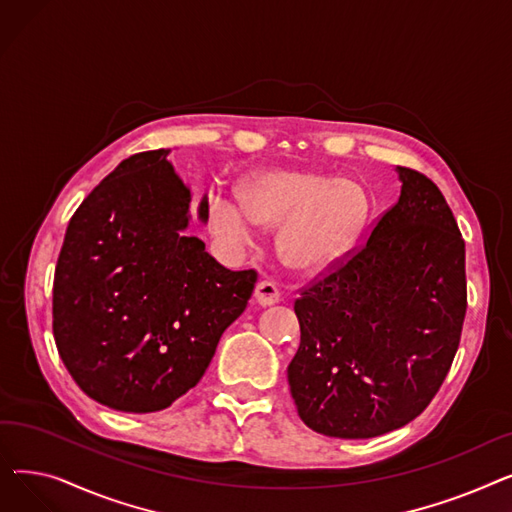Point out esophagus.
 <instances>
[{
    "mask_svg": "<svg viewBox=\"0 0 512 512\" xmlns=\"http://www.w3.org/2000/svg\"><path fill=\"white\" fill-rule=\"evenodd\" d=\"M255 299L259 305H276L280 301V286L274 280H261L255 288Z\"/></svg>",
    "mask_w": 512,
    "mask_h": 512,
    "instance_id": "obj_1",
    "label": "esophagus"
}]
</instances>
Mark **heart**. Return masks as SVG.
<instances>
[{"mask_svg": "<svg viewBox=\"0 0 512 512\" xmlns=\"http://www.w3.org/2000/svg\"><path fill=\"white\" fill-rule=\"evenodd\" d=\"M238 199L211 201L215 232L234 245H247L255 224H280V257L301 272L336 263L353 247L367 218V197L357 182L305 170L257 172L238 186Z\"/></svg>", "mask_w": 512, "mask_h": 512, "instance_id": "obj_1", "label": "heart"}]
</instances>
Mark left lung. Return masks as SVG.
<instances>
[{
	"mask_svg": "<svg viewBox=\"0 0 512 512\" xmlns=\"http://www.w3.org/2000/svg\"><path fill=\"white\" fill-rule=\"evenodd\" d=\"M396 170L398 201L294 301L301 344L290 394L305 425L330 438H375L413 421L461 342L465 240L440 188Z\"/></svg>",
	"mask_w": 512,
	"mask_h": 512,
	"instance_id": "8db88e82",
	"label": "left lung"
}]
</instances>
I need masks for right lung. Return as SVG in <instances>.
I'll return each instance as SVG.
<instances>
[{
	"label": "right lung",
	"instance_id": "add662e5",
	"mask_svg": "<svg viewBox=\"0 0 512 512\" xmlns=\"http://www.w3.org/2000/svg\"><path fill=\"white\" fill-rule=\"evenodd\" d=\"M166 149L134 153L70 218L53 276V338L72 380L122 413H155L199 384L247 309L255 270L230 272L184 236L191 193ZM201 220L209 215L203 199Z\"/></svg>",
	"mask_w": 512,
	"mask_h": 512
}]
</instances>
